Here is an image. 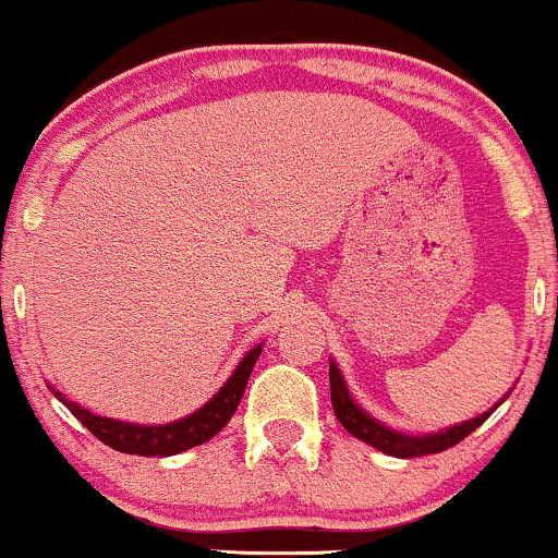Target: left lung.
<instances>
[{"mask_svg":"<svg viewBox=\"0 0 558 558\" xmlns=\"http://www.w3.org/2000/svg\"><path fill=\"white\" fill-rule=\"evenodd\" d=\"M330 399H332V409H336V417L341 425L349 430L354 438L364 440V444L375 446L377 451L390 453V457L399 459H414V457H427V453H440L446 448L462 444L470 433H475L485 420L490 417V412L480 414V417L462 422L457 427H448L444 433H433V435H403L390 430V427L380 425V422L369 417L367 412H362L354 401H351L349 388H345L341 373H338L336 364L330 362Z\"/></svg>","mask_w":558,"mask_h":558,"instance_id":"8db88e82","label":"left lung"}]
</instances>
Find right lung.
<instances>
[{"label": "right lung", "instance_id": "add662e5", "mask_svg": "<svg viewBox=\"0 0 558 558\" xmlns=\"http://www.w3.org/2000/svg\"><path fill=\"white\" fill-rule=\"evenodd\" d=\"M262 345H254V349L243 356L239 367H235V373L228 377L226 386L217 390L215 399H209L198 412L189 414L185 420L170 422V425L146 427L131 425V422H118L110 417H99V414H92L88 409L78 407V403L68 401L65 396L57 393L54 388L52 390L57 399L73 412V417L81 420V425L86 427V430H92L101 444L114 448V451L138 453V457H172V453H181L194 446H202L204 440H209L228 425V420L233 417V412L239 409L248 375H252Z\"/></svg>", "mask_w": 558, "mask_h": 558}]
</instances>
